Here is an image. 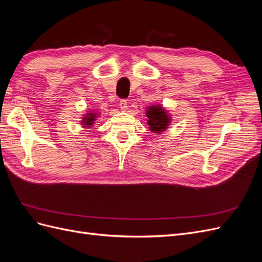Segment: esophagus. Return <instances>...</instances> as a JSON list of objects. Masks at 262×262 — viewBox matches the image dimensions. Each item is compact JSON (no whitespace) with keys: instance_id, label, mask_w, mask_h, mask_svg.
<instances>
[{"instance_id":"esophagus-1","label":"esophagus","mask_w":262,"mask_h":262,"mask_svg":"<svg viewBox=\"0 0 262 262\" xmlns=\"http://www.w3.org/2000/svg\"><path fill=\"white\" fill-rule=\"evenodd\" d=\"M119 106H120V109L122 110V112H125V110L128 109V101H126L125 99H121L120 102H119Z\"/></svg>"}]
</instances>
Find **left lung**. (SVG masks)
<instances>
[{
    "label": "left lung",
    "instance_id": "left-lung-1",
    "mask_svg": "<svg viewBox=\"0 0 262 262\" xmlns=\"http://www.w3.org/2000/svg\"><path fill=\"white\" fill-rule=\"evenodd\" d=\"M146 117L148 118L147 124L149 125V130L156 134L166 131L171 121L170 115L161 105L148 106L146 108Z\"/></svg>",
    "mask_w": 262,
    "mask_h": 262
}]
</instances>
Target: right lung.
<instances>
[{"label":"right lung","instance_id":"1","mask_svg":"<svg viewBox=\"0 0 262 262\" xmlns=\"http://www.w3.org/2000/svg\"><path fill=\"white\" fill-rule=\"evenodd\" d=\"M98 115H99L98 113H95V112H89L87 114H85L82 118V121H81V124L83 128L89 129V128H91V126H93L95 121H96Z\"/></svg>","mask_w":262,"mask_h":262}]
</instances>
